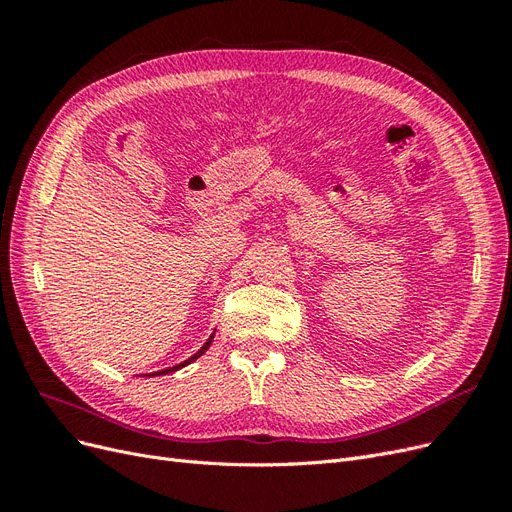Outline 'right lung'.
Wrapping results in <instances>:
<instances>
[{"label":"right lung","mask_w":512,"mask_h":512,"mask_svg":"<svg viewBox=\"0 0 512 512\" xmlns=\"http://www.w3.org/2000/svg\"><path fill=\"white\" fill-rule=\"evenodd\" d=\"M211 339H213V335H211V337L207 339V344H205L203 348H200V350H198V352H196L194 356H190V359H188V361H185V363H181V365H175V367H170V369H164V371H158V374H168V371H175V369H179V367H183V365H188V363H192V361L196 359V356H200V354H203V352H205V350L209 348V344H211Z\"/></svg>","instance_id":"add662e5"}]
</instances>
